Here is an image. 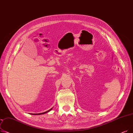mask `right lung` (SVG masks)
Returning a JSON list of instances; mask_svg holds the SVG:
<instances>
[{"label": "right lung", "mask_w": 133, "mask_h": 133, "mask_svg": "<svg viewBox=\"0 0 133 133\" xmlns=\"http://www.w3.org/2000/svg\"><path fill=\"white\" fill-rule=\"evenodd\" d=\"M52 109H53V108H51L50 109H49V110H48V111H45V112H42V113H39V114H31V115H42V114H45V113H47V112H48L49 111H50V110H52Z\"/></svg>", "instance_id": "obj_1"}]
</instances>
